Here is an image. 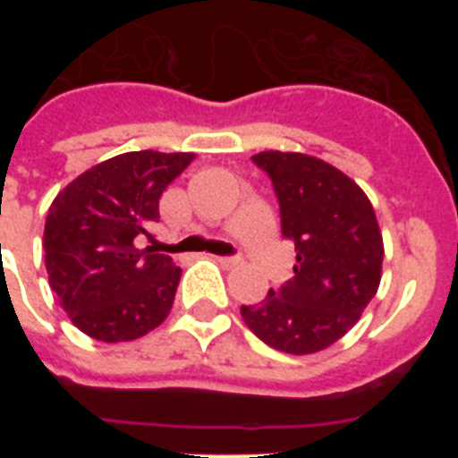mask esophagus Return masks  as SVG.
<instances>
[{
    "label": "esophagus",
    "instance_id": "esophagus-1",
    "mask_svg": "<svg viewBox=\"0 0 458 458\" xmlns=\"http://www.w3.org/2000/svg\"><path fill=\"white\" fill-rule=\"evenodd\" d=\"M217 261H220L222 266H226V268H233V266H238L242 261L241 257H217Z\"/></svg>",
    "mask_w": 458,
    "mask_h": 458
}]
</instances>
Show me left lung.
<instances>
[{"label": "left lung", "mask_w": 458, "mask_h": 458, "mask_svg": "<svg viewBox=\"0 0 458 458\" xmlns=\"http://www.w3.org/2000/svg\"><path fill=\"white\" fill-rule=\"evenodd\" d=\"M252 160L273 181L295 275L259 305H242V321L273 349L318 353L349 333L378 291L383 236L374 206L321 157L261 151Z\"/></svg>", "instance_id": "obj_1"}]
</instances>
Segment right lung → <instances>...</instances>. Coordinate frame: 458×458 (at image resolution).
<instances>
[{
	"instance_id": "1",
	"label": "right lung",
	"mask_w": 458,
	"mask_h": 458,
	"mask_svg": "<svg viewBox=\"0 0 458 458\" xmlns=\"http://www.w3.org/2000/svg\"><path fill=\"white\" fill-rule=\"evenodd\" d=\"M192 160L194 153H121L55 197L43 232L47 277L84 335L132 342L167 318L181 268L144 238H153L163 192Z\"/></svg>"
}]
</instances>
